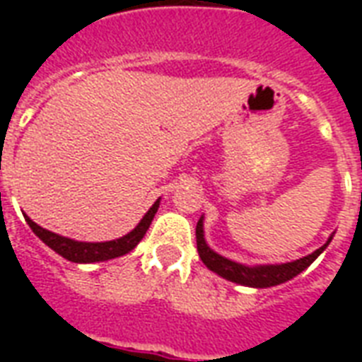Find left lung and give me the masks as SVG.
Wrapping results in <instances>:
<instances>
[{"instance_id":"1","label":"left lung","mask_w":362,"mask_h":362,"mask_svg":"<svg viewBox=\"0 0 362 362\" xmlns=\"http://www.w3.org/2000/svg\"><path fill=\"white\" fill-rule=\"evenodd\" d=\"M195 237H197V252L199 257L206 264V269L216 272L221 278L238 284V286L255 287V289H264V287L280 286L286 281L293 280L295 276L300 274L303 270H306L310 264L314 263L315 259L320 257L321 253L325 252V247L331 244L334 233L327 238V242L321 247H317L315 252L308 253L306 257L295 259L289 263H276V264H242L220 255L214 252L212 247L204 240V216H201L195 227Z\"/></svg>"}]
</instances>
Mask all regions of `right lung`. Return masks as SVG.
<instances>
[{"instance_id":"1","label":"right lung","mask_w":362,"mask_h":362,"mask_svg":"<svg viewBox=\"0 0 362 362\" xmlns=\"http://www.w3.org/2000/svg\"><path fill=\"white\" fill-rule=\"evenodd\" d=\"M159 201L161 199H158L150 206V210L142 216V220L136 223L133 231H129L124 237L116 238V240L107 242H81L75 240V238L62 237L58 233L42 229L41 226H37L35 221L28 218V216H24V218L28 221V226L31 227V231L35 233L37 237L41 238L50 250H54L64 259H67L71 263H99V261H109V259H116L120 257V255H125V253H129L142 240V237L146 235L148 227L152 223L153 216L158 212Z\"/></svg>"}]
</instances>
